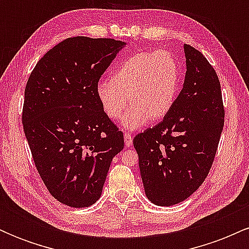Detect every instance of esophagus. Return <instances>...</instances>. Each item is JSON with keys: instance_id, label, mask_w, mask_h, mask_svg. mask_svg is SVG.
Wrapping results in <instances>:
<instances>
[{"instance_id": "obj_1", "label": "esophagus", "mask_w": 249, "mask_h": 249, "mask_svg": "<svg viewBox=\"0 0 249 249\" xmlns=\"http://www.w3.org/2000/svg\"><path fill=\"white\" fill-rule=\"evenodd\" d=\"M124 141H125V145L126 146H131L132 145V136L130 133L125 132L124 133Z\"/></svg>"}]
</instances>
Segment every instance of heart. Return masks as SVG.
I'll return each instance as SVG.
<instances>
[{"mask_svg": "<svg viewBox=\"0 0 249 249\" xmlns=\"http://www.w3.org/2000/svg\"><path fill=\"white\" fill-rule=\"evenodd\" d=\"M179 83V63L170 51H142L123 61L111 81L99 83L97 96L110 119H118L130 103L122 124L136 130L148 119L160 121L170 113Z\"/></svg>", "mask_w": 249, "mask_h": 249, "instance_id": "obj_1", "label": "heart"}]
</instances>
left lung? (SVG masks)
<instances>
[{
	"mask_svg": "<svg viewBox=\"0 0 249 249\" xmlns=\"http://www.w3.org/2000/svg\"><path fill=\"white\" fill-rule=\"evenodd\" d=\"M184 50L187 71L172 110L133 139L145 194L158 206L184 201L204 182L225 123L215 70L199 50Z\"/></svg>",
	"mask_w": 249,
	"mask_h": 249,
	"instance_id": "left-lung-1",
	"label": "left lung"
}]
</instances>
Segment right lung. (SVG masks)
Returning a JSON list of instances; mask_svg holds the SVG:
<instances>
[{"label": "right lung", "instance_id": "add662e5", "mask_svg": "<svg viewBox=\"0 0 249 249\" xmlns=\"http://www.w3.org/2000/svg\"><path fill=\"white\" fill-rule=\"evenodd\" d=\"M124 45L70 37L39 59L27 82L22 123L34 162L51 196L70 207L95 204L124 147L97 96L99 78Z\"/></svg>", "mask_w": 249, "mask_h": 249}]
</instances>
